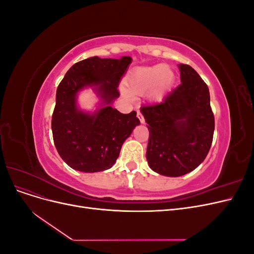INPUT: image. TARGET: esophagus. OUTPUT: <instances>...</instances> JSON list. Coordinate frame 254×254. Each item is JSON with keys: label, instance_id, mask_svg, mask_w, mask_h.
I'll return each instance as SVG.
<instances>
[{"label": "esophagus", "instance_id": "esophagus-1", "mask_svg": "<svg viewBox=\"0 0 254 254\" xmlns=\"http://www.w3.org/2000/svg\"><path fill=\"white\" fill-rule=\"evenodd\" d=\"M136 114H137V118L140 119V122L142 123V124H144V123H145V120H144V118H143V114L141 113V111H140V110H137V111H136Z\"/></svg>", "mask_w": 254, "mask_h": 254}]
</instances>
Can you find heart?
Wrapping results in <instances>:
<instances>
[{
    "label": "heart",
    "instance_id": "heart-1",
    "mask_svg": "<svg viewBox=\"0 0 254 254\" xmlns=\"http://www.w3.org/2000/svg\"><path fill=\"white\" fill-rule=\"evenodd\" d=\"M174 75L163 64L139 67L130 74L127 80L129 91L132 94H145L152 90V97L160 98L171 86Z\"/></svg>",
    "mask_w": 254,
    "mask_h": 254
}]
</instances>
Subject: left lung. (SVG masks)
Here are the masks:
<instances>
[{
	"label": "left lung",
	"mask_w": 254,
	"mask_h": 254,
	"mask_svg": "<svg viewBox=\"0 0 254 254\" xmlns=\"http://www.w3.org/2000/svg\"><path fill=\"white\" fill-rule=\"evenodd\" d=\"M179 68V86L162 103L141 107L149 130L148 164L168 177L186 175L203 162L215 128L206 83L189 64Z\"/></svg>",
	"instance_id": "1"
}]
</instances>
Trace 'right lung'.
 <instances>
[{
    "instance_id": "add662e5",
    "label": "right lung",
    "mask_w": 254,
    "mask_h": 254,
    "mask_svg": "<svg viewBox=\"0 0 254 254\" xmlns=\"http://www.w3.org/2000/svg\"><path fill=\"white\" fill-rule=\"evenodd\" d=\"M130 63L129 56L91 57L72 65L60 81L52 117L53 139L61 159L74 170H109L119 158L123 143L140 124L135 111L123 114L111 107L120 96L119 83ZM88 85L97 87L105 104L94 115L79 112L75 107V94Z\"/></svg>"
}]
</instances>
